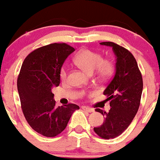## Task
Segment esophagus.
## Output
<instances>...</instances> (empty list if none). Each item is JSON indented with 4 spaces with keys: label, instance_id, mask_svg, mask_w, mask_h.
<instances>
[{
    "label": "esophagus",
    "instance_id": "1",
    "mask_svg": "<svg viewBox=\"0 0 160 160\" xmlns=\"http://www.w3.org/2000/svg\"><path fill=\"white\" fill-rule=\"evenodd\" d=\"M82 110L88 112V113H92V112H94V110H93V109L89 108V107H86V106H83V107H82Z\"/></svg>",
    "mask_w": 160,
    "mask_h": 160
}]
</instances>
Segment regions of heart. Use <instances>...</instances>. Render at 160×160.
Wrapping results in <instances>:
<instances>
[{"label":"heart","instance_id":"1","mask_svg":"<svg viewBox=\"0 0 160 160\" xmlns=\"http://www.w3.org/2000/svg\"><path fill=\"white\" fill-rule=\"evenodd\" d=\"M75 64L87 73H92L95 71L96 77L100 79H107L112 76L114 72V64L109 58L102 59V55L88 49L81 50L74 58ZM68 68L63 66L60 72V78L65 81L68 77Z\"/></svg>","mask_w":160,"mask_h":160}]
</instances>
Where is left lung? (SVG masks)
Returning a JSON list of instances; mask_svg holds the SVG:
<instances>
[{
  "label": "left lung",
  "instance_id": "left-lung-1",
  "mask_svg": "<svg viewBox=\"0 0 160 160\" xmlns=\"http://www.w3.org/2000/svg\"><path fill=\"white\" fill-rule=\"evenodd\" d=\"M100 44L113 49L116 72L103 92L110 100V110L107 113L96 109L105 117V121L94 128V132L102 138L110 139L122 134L133 121L140 106L143 81L137 61L129 50L113 42Z\"/></svg>",
  "mask_w": 160,
  "mask_h": 160
}]
</instances>
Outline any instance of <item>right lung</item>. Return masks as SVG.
Instances as JSON below:
<instances>
[{
    "instance_id": "add662e5",
    "label": "right lung",
    "mask_w": 160,
    "mask_h": 160,
    "mask_svg": "<svg viewBox=\"0 0 160 160\" xmlns=\"http://www.w3.org/2000/svg\"><path fill=\"white\" fill-rule=\"evenodd\" d=\"M75 49L66 43H51L30 53L17 81L22 110L30 127L46 137H55L67 127L79 107L69 103L56 107L52 88L60 84L64 61Z\"/></svg>"
}]
</instances>
